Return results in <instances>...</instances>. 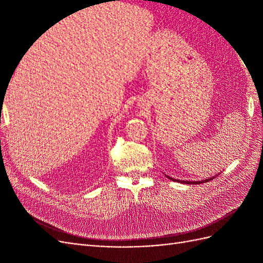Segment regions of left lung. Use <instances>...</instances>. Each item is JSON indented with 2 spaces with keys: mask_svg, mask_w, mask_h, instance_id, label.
Wrapping results in <instances>:
<instances>
[{
  "mask_svg": "<svg viewBox=\"0 0 263 263\" xmlns=\"http://www.w3.org/2000/svg\"><path fill=\"white\" fill-rule=\"evenodd\" d=\"M170 180L172 181H178V182H181V183H186V184H200V183H205V182H210L211 180H213L215 177L211 178V179H206L204 181H193V182H190V181H181V180H176V179H172L170 177H168Z\"/></svg>",
  "mask_w": 263,
  "mask_h": 263,
  "instance_id": "8db88e82",
  "label": "left lung"
}]
</instances>
